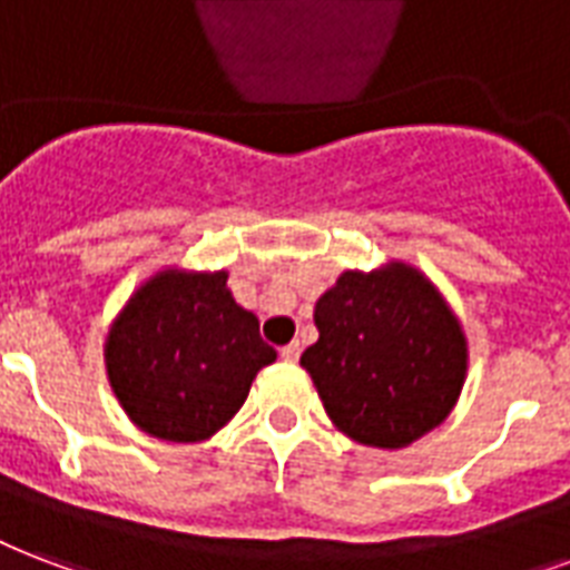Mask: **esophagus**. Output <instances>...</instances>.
I'll use <instances>...</instances> for the list:
<instances>
[{"label": "esophagus", "mask_w": 570, "mask_h": 570, "mask_svg": "<svg viewBox=\"0 0 570 570\" xmlns=\"http://www.w3.org/2000/svg\"><path fill=\"white\" fill-rule=\"evenodd\" d=\"M298 355H302V346H298V343H286L284 350H281V358L289 364L298 362Z\"/></svg>", "instance_id": "obj_1"}]
</instances>
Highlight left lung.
Listing matches in <instances>:
<instances>
[{
	"label": "left lung",
	"instance_id": "8db88e82",
	"mask_svg": "<svg viewBox=\"0 0 570 570\" xmlns=\"http://www.w3.org/2000/svg\"><path fill=\"white\" fill-rule=\"evenodd\" d=\"M307 346L328 419L371 449H406L449 419L466 382L469 346L451 304L424 272L391 259L350 268L316 298Z\"/></svg>",
	"mask_w": 570,
	"mask_h": 570
}]
</instances>
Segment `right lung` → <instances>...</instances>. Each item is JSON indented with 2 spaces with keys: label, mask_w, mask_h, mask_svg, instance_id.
<instances>
[{
  "label": "right lung",
  "mask_w": 570,
  "mask_h": 570,
  "mask_svg": "<svg viewBox=\"0 0 570 570\" xmlns=\"http://www.w3.org/2000/svg\"><path fill=\"white\" fill-rule=\"evenodd\" d=\"M227 272L167 266L112 320L104 364L112 394L142 433L164 442L215 436L277 353L236 304Z\"/></svg>",
  "instance_id": "add662e5"
}]
</instances>
